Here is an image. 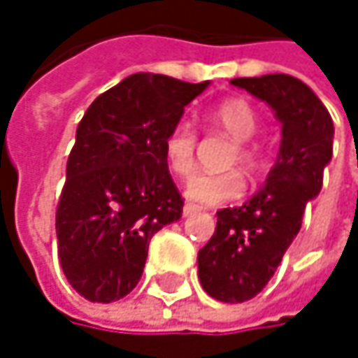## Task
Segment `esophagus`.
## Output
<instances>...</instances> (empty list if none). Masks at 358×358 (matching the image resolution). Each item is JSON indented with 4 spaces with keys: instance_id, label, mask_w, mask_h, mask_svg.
<instances>
[{
    "instance_id": "esophagus-1",
    "label": "esophagus",
    "mask_w": 358,
    "mask_h": 358,
    "mask_svg": "<svg viewBox=\"0 0 358 358\" xmlns=\"http://www.w3.org/2000/svg\"><path fill=\"white\" fill-rule=\"evenodd\" d=\"M199 209H201L199 205H192V203H186V205L182 207V215H184V217H188V215H194V213H196Z\"/></svg>"
}]
</instances>
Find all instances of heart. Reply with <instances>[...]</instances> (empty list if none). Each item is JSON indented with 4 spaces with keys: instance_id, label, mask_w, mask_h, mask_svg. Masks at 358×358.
Here are the masks:
<instances>
[{
    "instance_id": "heart-1",
    "label": "heart",
    "mask_w": 358,
    "mask_h": 358,
    "mask_svg": "<svg viewBox=\"0 0 358 358\" xmlns=\"http://www.w3.org/2000/svg\"><path fill=\"white\" fill-rule=\"evenodd\" d=\"M209 122L222 128L236 141V149L230 153V164L241 162L245 168H255L259 162V147L250 141V136L259 128V115L249 101L232 97L209 111ZM166 166L172 174L186 176L194 166V151H196V132L180 122L164 138L162 145ZM245 192V178L238 170H222V172H205L199 170L186 180L184 194L201 205H222L228 201L238 199Z\"/></svg>"
}]
</instances>
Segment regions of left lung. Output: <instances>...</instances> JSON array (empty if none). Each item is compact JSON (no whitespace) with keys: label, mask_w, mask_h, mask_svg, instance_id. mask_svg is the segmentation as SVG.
<instances>
[{"label":"left lung","mask_w":358,"mask_h":358,"mask_svg":"<svg viewBox=\"0 0 358 358\" xmlns=\"http://www.w3.org/2000/svg\"><path fill=\"white\" fill-rule=\"evenodd\" d=\"M230 83L265 101L282 124L278 159L263 188L245 205L217 211L215 232L196 257L199 280L209 296L245 303L267 286L301 230L307 203L322 190L334 122L320 97L294 76L265 74Z\"/></svg>","instance_id":"8db88e82"}]
</instances>
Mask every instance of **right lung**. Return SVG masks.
I'll return each mask as SVG.
<instances>
[{"mask_svg": "<svg viewBox=\"0 0 358 358\" xmlns=\"http://www.w3.org/2000/svg\"><path fill=\"white\" fill-rule=\"evenodd\" d=\"M209 87L138 72L99 95L76 128L55 211L57 255L72 288L91 303L126 296L141 280L149 241L178 222L182 196L164 138Z\"/></svg>", "mask_w": 358, "mask_h": 358, "instance_id": "1", "label": "right lung"}]
</instances>
